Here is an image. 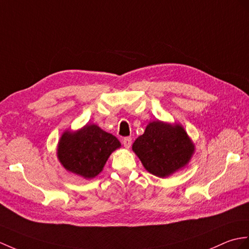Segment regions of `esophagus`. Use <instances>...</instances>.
Masks as SVG:
<instances>
[{"mask_svg":"<svg viewBox=\"0 0 249 249\" xmlns=\"http://www.w3.org/2000/svg\"><path fill=\"white\" fill-rule=\"evenodd\" d=\"M131 143H132V141H131L130 137H126L123 139V145L125 148H129L131 146Z\"/></svg>","mask_w":249,"mask_h":249,"instance_id":"esophagus-1","label":"esophagus"}]
</instances>
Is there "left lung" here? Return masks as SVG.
Masks as SVG:
<instances>
[{
	"instance_id": "obj_1",
	"label": "left lung",
	"mask_w": 249,
	"mask_h": 249,
	"mask_svg": "<svg viewBox=\"0 0 249 249\" xmlns=\"http://www.w3.org/2000/svg\"><path fill=\"white\" fill-rule=\"evenodd\" d=\"M131 148L144 169L160 178L184 169L195 153L194 143L181 124L160 120L149 122Z\"/></svg>"
}]
</instances>
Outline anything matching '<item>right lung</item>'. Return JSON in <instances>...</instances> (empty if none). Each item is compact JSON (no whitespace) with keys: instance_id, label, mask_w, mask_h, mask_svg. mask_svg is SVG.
<instances>
[{"instance_id":"1","label":"right lung","mask_w":249,"mask_h":249,"mask_svg":"<svg viewBox=\"0 0 249 249\" xmlns=\"http://www.w3.org/2000/svg\"><path fill=\"white\" fill-rule=\"evenodd\" d=\"M121 147L113 135L96 124H86L77 130L62 132L57 144V158L68 172L92 179L103 171L112 152Z\"/></svg>"}]
</instances>
